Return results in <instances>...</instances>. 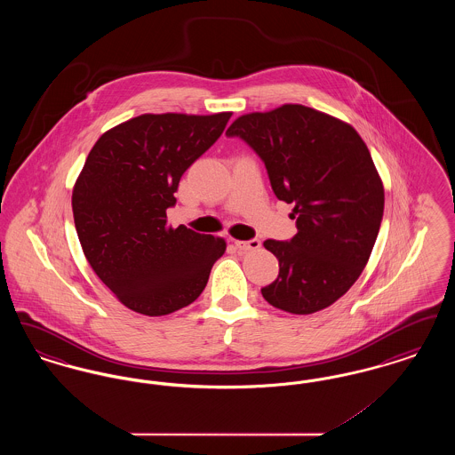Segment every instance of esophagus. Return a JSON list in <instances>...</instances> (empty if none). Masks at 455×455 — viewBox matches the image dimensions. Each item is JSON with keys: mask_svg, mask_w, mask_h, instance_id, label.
Here are the masks:
<instances>
[{"mask_svg": "<svg viewBox=\"0 0 455 455\" xmlns=\"http://www.w3.org/2000/svg\"><path fill=\"white\" fill-rule=\"evenodd\" d=\"M240 252H249V251H258L260 247V242L258 238H251V240H235L234 242Z\"/></svg>", "mask_w": 455, "mask_h": 455, "instance_id": "1", "label": "esophagus"}]
</instances>
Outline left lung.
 <instances>
[{"instance_id": "obj_1", "label": "left lung", "mask_w": 455, "mask_h": 455, "mask_svg": "<svg viewBox=\"0 0 455 455\" xmlns=\"http://www.w3.org/2000/svg\"><path fill=\"white\" fill-rule=\"evenodd\" d=\"M227 136L259 155L276 197L295 206V237L264 242L280 262L264 300L299 315L332 305L367 266L384 215L367 145L347 123L299 104L240 116Z\"/></svg>"}]
</instances>
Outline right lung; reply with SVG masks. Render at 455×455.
I'll use <instances>...</instances> for the list:
<instances>
[{
  "label": "right lung",
  "instance_id": "add662e5",
  "mask_svg": "<svg viewBox=\"0 0 455 455\" xmlns=\"http://www.w3.org/2000/svg\"><path fill=\"white\" fill-rule=\"evenodd\" d=\"M232 112L143 114L104 132L76 179L73 217L88 264L128 308L167 315L204 290L225 240L167 227L179 180Z\"/></svg>",
  "mask_w": 455,
  "mask_h": 455
}]
</instances>
